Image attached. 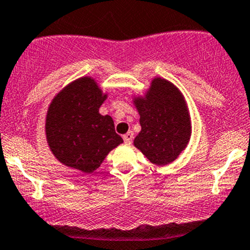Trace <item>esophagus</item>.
<instances>
[{
  "label": "esophagus",
  "mask_w": 250,
  "mask_h": 250,
  "mask_svg": "<svg viewBox=\"0 0 250 250\" xmlns=\"http://www.w3.org/2000/svg\"><path fill=\"white\" fill-rule=\"evenodd\" d=\"M123 139H124V142H125V144L130 145L132 142V139H134V134H132L131 131H129L127 134L124 135Z\"/></svg>",
  "instance_id": "1"
}]
</instances>
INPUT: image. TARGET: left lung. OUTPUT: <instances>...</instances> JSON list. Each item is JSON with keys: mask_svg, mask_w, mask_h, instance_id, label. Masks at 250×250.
<instances>
[{"mask_svg": "<svg viewBox=\"0 0 250 250\" xmlns=\"http://www.w3.org/2000/svg\"><path fill=\"white\" fill-rule=\"evenodd\" d=\"M131 99L141 125L134 146L158 167L174 162L191 137V118L184 94L174 83L157 76L142 96L132 94Z\"/></svg>", "mask_w": 250, "mask_h": 250, "instance_id": "8db88e82", "label": "left lung"}]
</instances>
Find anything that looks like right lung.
I'll use <instances>...</instances> for the list:
<instances>
[{
  "label": "right lung",
  "instance_id": "1",
  "mask_svg": "<svg viewBox=\"0 0 250 250\" xmlns=\"http://www.w3.org/2000/svg\"><path fill=\"white\" fill-rule=\"evenodd\" d=\"M106 98L108 93L93 77L83 76L51 99L45 116V136L51 153L63 166L89 174L123 144L111 116L99 113Z\"/></svg>",
  "mask_w": 250,
  "mask_h": 250
}]
</instances>
